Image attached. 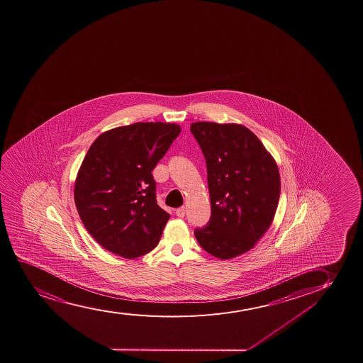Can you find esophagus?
Returning a JSON list of instances; mask_svg holds the SVG:
<instances>
[{
  "label": "esophagus",
  "instance_id": "1",
  "mask_svg": "<svg viewBox=\"0 0 363 363\" xmlns=\"http://www.w3.org/2000/svg\"><path fill=\"white\" fill-rule=\"evenodd\" d=\"M175 214H177L179 218H183L184 216H185V207L178 208V210L175 211Z\"/></svg>",
  "mask_w": 363,
  "mask_h": 363
}]
</instances>
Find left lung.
<instances>
[{
  "label": "left lung",
  "mask_w": 363,
  "mask_h": 363,
  "mask_svg": "<svg viewBox=\"0 0 363 363\" xmlns=\"http://www.w3.org/2000/svg\"><path fill=\"white\" fill-rule=\"evenodd\" d=\"M207 166L211 219L195 238L202 249L229 259L252 249L271 227L280 196V175L271 153L247 128L192 123Z\"/></svg>",
  "instance_id": "left-lung-1"
}]
</instances>
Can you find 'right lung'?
I'll return each mask as SVG.
<instances>
[{
	"mask_svg": "<svg viewBox=\"0 0 363 363\" xmlns=\"http://www.w3.org/2000/svg\"><path fill=\"white\" fill-rule=\"evenodd\" d=\"M180 131L174 123L139 122L92 143L75 179L74 201L102 247L135 258L157 246L169 214L157 205L151 172Z\"/></svg>",
	"mask_w": 363,
	"mask_h": 363,
	"instance_id": "add662e5",
	"label": "right lung"
}]
</instances>
